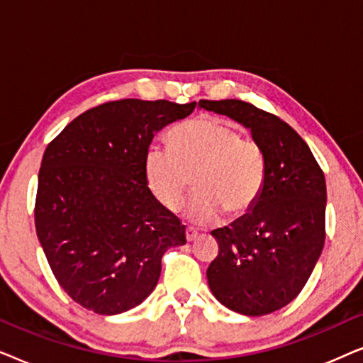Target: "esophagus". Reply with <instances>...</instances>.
I'll return each instance as SVG.
<instances>
[{
  "label": "esophagus",
  "mask_w": 363,
  "mask_h": 363,
  "mask_svg": "<svg viewBox=\"0 0 363 363\" xmlns=\"http://www.w3.org/2000/svg\"><path fill=\"white\" fill-rule=\"evenodd\" d=\"M196 238H198V233L193 230V228H186V241L191 242V241H195Z\"/></svg>",
  "instance_id": "esophagus-1"
}]
</instances>
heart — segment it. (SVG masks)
<instances>
[{
    "label": "heart",
    "mask_w": 363,
    "mask_h": 363,
    "mask_svg": "<svg viewBox=\"0 0 363 363\" xmlns=\"http://www.w3.org/2000/svg\"><path fill=\"white\" fill-rule=\"evenodd\" d=\"M170 148L150 147L145 175L153 195L167 210L177 211L193 185L188 220L196 225L216 221L221 213L245 216L259 200L266 162L259 145L242 138L235 127L213 117H200L173 128Z\"/></svg>",
    "instance_id": "b5f03b06"
}]
</instances>
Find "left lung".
Instances as JSON below:
<instances>
[{
	"instance_id": "1",
	"label": "left lung",
	"mask_w": 363,
	"mask_h": 363,
	"mask_svg": "<svg viewBox=\"0 0 363 363\" xmlns=\"http://www.w3.org/2000/svg\"><path fill=\"white\" fill-rule=\"evenodd\" d=\"M198 106L251 130L266 162L264 185L252 210L211 231L220 252L206 271L208 286L238 314H271L296 299L320 257L324 173L299 133L279 117L236 99Z\"/></svg>"
}]
</instances>
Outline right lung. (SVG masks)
Instances as JSON below:
<instances>
[{"mask_svg":"<svg viewBox=\"0 0 363 363\" xmlns=\"http://www.w3.org/2000/svg\"><path fill=\"white\" fill-rule=\"evenodd\" d=\"M196 102L122 99L84 112L43 155L34 208L38 240L72 301L102 315L142 304L185 226L153 196L145 153L157 132Z\"/></svg>","mask_w":363,"mask_h":363,"instance_id":"1","label":"right lung"}]
</instances>
